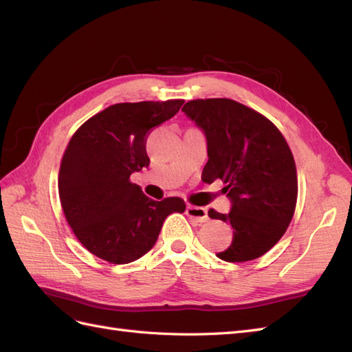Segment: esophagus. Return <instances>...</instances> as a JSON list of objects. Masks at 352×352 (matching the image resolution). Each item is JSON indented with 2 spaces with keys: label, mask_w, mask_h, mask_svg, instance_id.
<instances>
[{
  "label": "esophagus",
  "mask_w": 352,
  "mask_h": 352,
  "mask_svg": "<svg viewBox=\"0 0 352 352\" xmlns=\"http://www.w3.org/2000/svg\"><path fill=\"white\" fill-rule=\"evenodd\" d=\"M186 214L197 223H206L208 220L207 210L204 207H195V206H188L186 207Z\"/></svg>",
  "instance_id": "esophagus-1"
}]
</instances>
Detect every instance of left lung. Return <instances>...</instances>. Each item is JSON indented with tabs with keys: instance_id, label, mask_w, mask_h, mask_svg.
<instances>
[{
	"instance_id": "left-lung-1",
	"label": "left lung",
	"mask_w": 352,
	"mask_h": 352,
	"mask_svg": "<svg viewBox=\"0 0 352 352\" xmlns=\"http://www.w3.org/2000/svg\"><path fill=\"white\" fill-rule=\"evenodd\" d=\"M182 111L206 135L202 180L220 179L230 199L228 214L208 211L233 228L230 247L217 257L229 263L261 257L283 236L296 206V168L283 135L263 114L228 98L188 101Z\"/></svg>"
}]
</instances>
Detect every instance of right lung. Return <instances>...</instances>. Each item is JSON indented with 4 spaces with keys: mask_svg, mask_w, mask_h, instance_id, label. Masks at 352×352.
Masks as SVG:
<instances>
[{
    "mask_svg": "<svg viewBox=\"0 0 352 352\" xmlns=\"http://www.w3.org/2000/svg\"><path fill=\"white\" fill-rule=\"evenodd\" d=\"M184 100L120 102L74 132L61 160L58 195L66 220L91 254L127 264L150 251L182 198H148L131 175L150 166L146 135L182 107Z\"/></svg>",
    "mask_w": 352,
    "mask_h": 352,
    "instance_id": "add662e5",
    "label": "right lung"
}]
</instances>
